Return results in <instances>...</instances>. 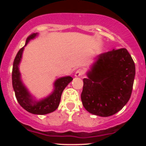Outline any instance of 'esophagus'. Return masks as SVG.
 Segmentation results:
<instances>
[{"label": "esophagus", "mask_w": 146, "mask_h": 146, "mask_svg": "<svg viewBox=\"0 0 146 146\" xmlns=\"http://www.w3.org/2000/svg\"><path fill=\"white\" fill-rule=\"evenodd\" d=\"M83 73H84L83 70H82V69H78V70L76 71L75 74H74V76H75L76 77H80V76H82V74H83Z\"/></svg>", "instance_id": "1"}]
</instances>
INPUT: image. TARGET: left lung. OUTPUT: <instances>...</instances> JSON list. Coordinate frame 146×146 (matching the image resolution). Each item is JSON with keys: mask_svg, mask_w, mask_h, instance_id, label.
Masks as SVG:
<instances>
[{"mask_svg": "<svg viewBox=\"0 0 146 146\" xmlns=\"http://www.w3.org/2000/svg\"><path fill=\"white\" fill-rule=\"evenodd\" d=\"M86 75L81 94L83 106L93 115L110 116L129 100L135 65L126 49H113L99 55Z\"/></svg>", "mask_w": 146, "mask_h": 146, "instance_id": "left-lung-1", "label": "left lung"}]
</instances>
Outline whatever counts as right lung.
I'll list each match as a JSON object with an SVG mask.
<instances>
[{"instance_id":"right-lung-1","label":"right lung","mask_w":146,"mask_h":146,"mask_svg":"<svg viewBox=\"0 0 146 146\" xmlns=\"http://www.w3.org/2000/svg\"><path fill=\"white\" fill-rule=\"evenodd\" d=\"M38 36V33H33L28 37L25 46L22 47L15 57L12 69V86L15 93L17 100L23 108L35 115H46L55 111L59 106L63 91L73 80L70 76L62 77L54 82V90L47 97L40 100H36L23 84L20 72V64L21 62L23 52L25 47L31 40Z\"/></svg>"}]
</instances>
